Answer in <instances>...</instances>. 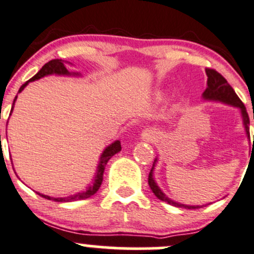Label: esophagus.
<instances>
[{
  "mask_svg": "<svg viewBox=\"0 0 254 254\" xmlns=\"http://www.w3.org/2000/svg\"><path fill=\"white\" fill-rule=\"evenodd\" d=\"M141 136L143 140H146V141H152V140L155 139V132L151 131V130H145V131H142Z\"/></svg>",
  "mask_w": 254,
  "mask_h": 254,
  "instance_id": "obj_1",
  "label": "esophagus"
}]
</instances>
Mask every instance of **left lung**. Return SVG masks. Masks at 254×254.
<instances>
[{"mask_svg": "<svg viewBox=\"0 0 254 254\" xmlns=\"http://www.w3.org/2000/svg\"><path fill=\"white\" fill-rule=\"evenodd\" d=\"M206 76H207V87L203 93V98L205 101H214V102H221V103L230 104L232 107H236L241 111V115H242L243 125H245V130L247 136L250 137V118H248V113L246 111L245 104L242 103L236 92L234 91L231 86L227 83L226 79L224 78V76L220 75L217 71L212 70V68H206L205 70ZM253 119H254V113H253ZM253 145H254V137H253ZM156 162H157V158L153 162L152 168L150 171V175H148V186H150L151 190L153 191L156 196H157L160 200L166 201V203L171 204V205L177 206V207H186V209H199L201 207L200 205H186V204L177 203V201L172 200L168 196H166V194L163 193L160 189V187L157 186V183L155 182L153 178V168H155Z\"/></svg>", "mask_w": 254, "mask_h": 254, "instance_id": "left-lung-1", "label": "left lung"}]
</instances>
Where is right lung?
Here are the masks:
<instances>
[{"label":"right lung","mask_w":254,"mask_h":254,"mask_svg":"<svg viewBox=\"0 0 254 254\" xmlns=\"http://www.w3.org/2000/svg\"><path fill=\"white\" fill-rule=\"evenodd\" d=\"M48 75H61V76H79V73H75V72H68L67 68L65 67V61L64 60H60V59H55V60H51L49 61V63L45 64L44 66H43L42 68L39 70V72L37 73L35 76H33L32 78L29 79V81L25 82L24 84H22L19 88V91H18V93H20V92L24 89V87L27 86L29 82H33L35 81V79H39L42 77H44V76H48ZM17 97L14 98L13 101V106H12V109H11V113L13 111V107H14V102H16ZM1 139V136H0ZM122 150V145H120V141L119 140H117V141H114L111 145L108 146V147L104 148L103 153L101 155V158H99V163H98V168H97V172H96V177H94V181H93V184H91V186L88 187V188L86 189L84 191H81V193H77V194H73V195H70V196H65V198H54V196H49V195H44V194H39L40 196H43V198L48 199V200H53V201H58V203H67V201H73V200H83V199H87L89 198V196H92L93 194H96L97 191H98L99 187H101L102 182H103V173H104V168H106L107 163H108V161L111 160L113 156L115 155V153H118L119 151Z\"/></svg>","instance_id":"add662e5"}]
</instances>
